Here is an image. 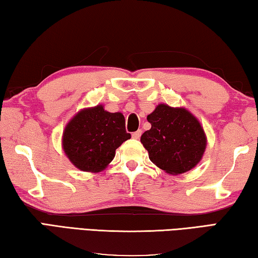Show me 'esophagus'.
I'll return each mask as SVG.
<instances>
[{"label": "esophagus", "instance_id": "obj_1", "mask_svg": "<svg viewBox=\"0 0 258 258\" xmlns=\"http://www.w3.org/2000/svg\"><path fill=\"white\" fill-rule=\"evenodd\" d=\"M142 136V130H137V132L133 133V138L134 139H139Z\"/></svg>", "mask_w": 258, "mask_h": 258}]
</instances>
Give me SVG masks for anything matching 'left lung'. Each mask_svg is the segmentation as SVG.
I'll list each match as a JSON object with an SVG mask.
<instances>
[{"instance_id": "8db88e82", "label": "left lung", "mask_w": 258, "mask_h": 258, "mask_svg": "<svg viewBox=\"0 0 258 258\" xmlns=\"http://www.w3.org/2000/svg\"><path fill=\"white\" fill-rule=\"evenodd\" d=\"M151 129L142 135L141 142L150 160L170 174L191 170L202 160L206 136L198 120L186 108L160 104L147 115Z\"/></svg>"}]
</instances>
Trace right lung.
<instances>
[{"instance_id": "obj_1", "label": "right lung", "mask_w": 258, "mask_h": 258, "mask_svg": "<svg viewBox=\"0 0 258 258\" xmlns=\"http://www.w3.org/2000/svg\"><path fill=\"white\" fill-rule=\"evenodd\" d=\"M130 138L122 113H110L97 105L80 111L67 124L62 145L79 170L99 172L113 160L116 148Z\"/></svg>"}]
</instances>
